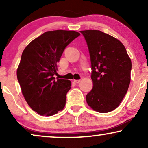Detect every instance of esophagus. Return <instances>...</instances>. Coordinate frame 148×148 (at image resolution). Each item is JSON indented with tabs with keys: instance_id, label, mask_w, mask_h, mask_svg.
I'll use <instances>...</instances> for the list:
<instances>
[{
	"instance_id": "1",
	"label": "esophagus",
	"mask_w": 148,
	"mask_h": 148,
	"mask_svg": "<svg viewBox=\"0 0 148 148\" xmlns=\"http://www.w3.org/2000/svg\"><path fill=\"white\" fill-rule=\"evenodd\" d=\"M81 82V80L80 79H75L74 80V82H75V83H77V84H78V83H79Z\"/></svg>"
}]
</instances>
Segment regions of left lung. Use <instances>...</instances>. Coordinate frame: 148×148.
<instances>
[{
	"label": "left lung",
	"instance_id": "1",
	"mask_svg": "<svg viewBox=\"0 0 148 148\" xmlns=\"http://www.w3.org/2000/svg\"><path fill=\"white\" fill-rule=\"evenodd\" d=\"M88 45L93 82L86 95L91 108L109 112L119 106L131 81V61L126 48L116 38L99 30L80 31Z\"/></svg>",
	"mask_w": 148,
	"mask_h": 148
}]
</instances>
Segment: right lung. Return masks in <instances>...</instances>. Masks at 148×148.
<instances>
[{"mask_svg": "<svg viewBox=\"0 0 148 148\" xmlns=\"http://www.w3.org/2000/svg\"><path fill=\"white\" fill-rule=\"evenodd\" d=\"M80 35L75 31L46 32L32 41L22 53L17 76L24 98L32 110L52 116L65 106L69 80L55 79L57 64L66 46Z\"/></svg>", "mask_w": 148, "mask_h": 148, "instance_id": "obj_1", "label": "right lung"}]
</instances>
